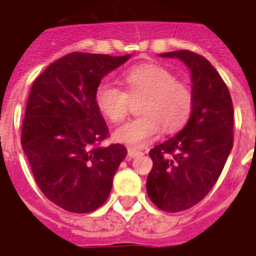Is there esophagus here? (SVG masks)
I'll list each match as a JSON object with an SVG mask.
<instances>
[{"label":"esophagus","mask_w":256,"mask_h":256,"mask_svg":"<svg viewBox=\"0 0 256 256\" xmlns=\"http://www.w3.org/2000/svg\"><path fill=\"white\" fill-rule=\"evenodd\" d=\"M142 152L140 150H136V148H128V160H132V158H136V156H140Z\"/></svg>","instance_id":"1"}]
</instances>
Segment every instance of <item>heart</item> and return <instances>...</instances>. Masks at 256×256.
<instances>
[{
  "instance_id": "1",
  "label": "heart",
  "mask_w": 256,
  "mask_h": 256,
  "mask_svg": "<svg viewBox=\"0 0 256 256\" xmlns=\"http://www.w3.org/2000/svg\"><path fill=\"white\" fill-rule=\"evenodd\" d=\"M126 92L112 84H100L96 90V104L112 124L126 118L130 98L144 96L140 112L144 116L128 120L112 134L114 140L130 148H142L164 132L171 134L180 130L190 118L194 96L183 82L164 66L144 62L132 66L122 76Z\"/></svg>"
}]
</instances>
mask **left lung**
Instances as JSON below:
<instances>
[{"instance_id": "left-lung-1", "label": "left lung", "mask_w": 256, "mask_h": 256, "mask_svg": "<svg viewBox=\"0 0 256 256\" xmlns=\"http://www.w3.org/2000/svg\"><path fill=\"white\" fill-rule=\"evenodd\" d=\"M188 66L194 106L182 132L150 150L148 198L178 212L199 203L218 180L234 144V108L227 85L206 58L190 50L160 54Z\"/></svg>"}]
</instances>
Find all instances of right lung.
Masks as SVG:
<instances>
[{"instance_id": "obj_1", "label": "right lung", "mask_w": 256, "mask_h": 256, "mask_svg": "<svg viewBox=\"0 0 256 256\" xmlns=\"http://www.w3.org/2000/svg\"><path fill=\"white\" fill-rule=\"evenodd\" d=\"M128 58L74 52L48 66L30 88L22 148L44 195L69 212L100 208L128 156L124 144L100 146L108 128L96 90L104 76Z\"/></svg>"}]
</instances>
